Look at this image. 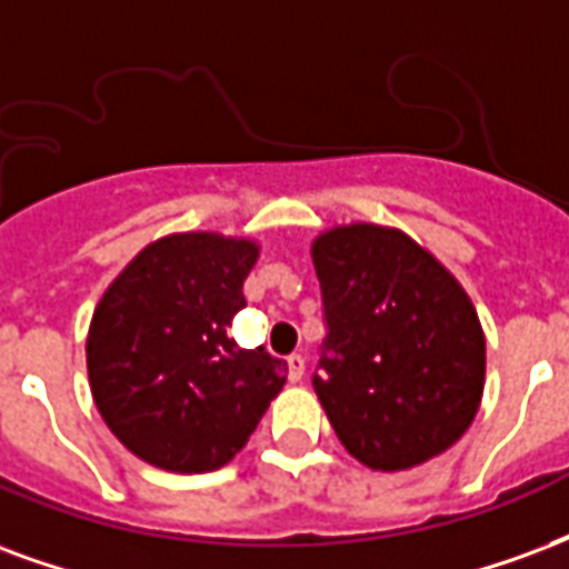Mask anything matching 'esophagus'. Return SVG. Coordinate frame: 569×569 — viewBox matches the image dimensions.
I'll return each mask as SVG.
<instances>
[{"label":"esophagus","mask_w":569,"mask_h":569,"mask_svg":"<svg viewBox=\"0 0 569 569\" xmlns=\"http://www.w3.org/2000/svg\"><path fill=\"white\" fill-rule=\"evenodd\" d=\"M286 365H289V382H301V377H305V356H301V352H292V356L286 359Z\"/></svg>","instance_id":"obj_1"}]
</instances>
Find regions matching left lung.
Masks as SVG:
<instances>
[{"instance_id":"8db88e82","label":"left lung","mask_w":569,"mask_h":569,"mask_svg":"<svg viewBox=\"0 0 569 569\" xmlns=\"http://www.w3.org/2000/svg\"><path fill=\"white\" fill-rule=\"evenodd\" d=\"M326 338L313 389L349 456L407 470L477 416L486 338L456 277L403 231L347 226L313 243Z\"/></svg>"}]
</instances>
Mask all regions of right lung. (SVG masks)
I'll use <instances>...</instances> for the list:
<instances>
[{
	"label": "right lung",
	"instance_id": "obj_1",
	"mask_svg": "<svg viewBox=\"0 0 569 569\" xmlns=\"http://www.w3.org/2000/svg\"><path fill=\"white\" fill-rule=\"evenodd\" d=\"M256 243L171 234L134 256L87 340L92 398L147 465L208 473L238 456L286 382V361L229 335Z\"/></svg>",
	"mask_w": 569,
	"mask_h": 569
}]
</instances>
